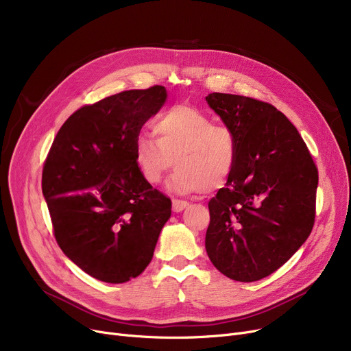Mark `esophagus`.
<instances>
[{
	"instance_id": "esophagus-1",
	"label": "esophagus",
	"mask_w": 351,
	"mask_h": 351,
	"mask_svg": "<svg viewBox=\"0 0 351 351\" xmlns=\"http://www.w3.org/2000/svg\"><path fill=\"white\" fill-rule=\"evenodd\" d=\"M189 206V202L182 200V199H173L172 200V209L173 212H182L185 208Z\"/></svg>"
}]
</instances>
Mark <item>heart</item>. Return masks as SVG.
<instances>
[{"label":"heart","instance_id":"obj_1","mask_svg":"<svg viewBox=\"0 0 351 351\" xmlns=\"http://www.w3.org/2000/svg\"><path fill=\"white\" fill-rule=\"evenodd\" d=\"M154 134L138 135L134 147L139 172L151 185L160 182L173 162L168 186L179 193L215 191L232 176L239 154L236 134L196 106L166 109L155 119Z\"/></svg>","mask_w":351,"mask_h":351}]
</instances>
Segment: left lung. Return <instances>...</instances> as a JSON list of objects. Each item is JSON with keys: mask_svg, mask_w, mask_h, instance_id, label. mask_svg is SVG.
I'll return each instance as SVG.
<instances>
[{"mask_svg": "<svg viewBox=\"0 0 351 351\" xmlns=\"http://www.w3.org/2000/svg\"><path fill=\"white\" fill-rule=\"evenodd\" d=\"M206 101L239 145L232 176L209 200L206 252L229 279L261 280L311 233L317 166L298 129L273 105L220 92Z\"/></svg>", "mask_w": 351, "mask_h": 351, "instance_id": "left-lung-1", "label": "left lung"}]
</instances>
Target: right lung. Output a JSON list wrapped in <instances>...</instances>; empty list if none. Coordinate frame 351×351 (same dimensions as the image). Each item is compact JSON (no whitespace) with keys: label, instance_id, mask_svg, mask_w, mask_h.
Listing matches in <instances>:
<instances>
[{"label":"right lung","instance_id":"obj_1","mask_svg":"<svg viewBox=\"0 0 351 351\" xmlns=\"http://www.w3.org/2000/svg\"><path fill=\"white\" fill-rule=\"evenodd\" d=\"M166 89H129L84 105L61 126L43 169L55 241L92 278L123 283L151 263L171 199L147 183L135 139Z\"/></svg>","mask_w":351,"mask_h":351}]
</instances>
